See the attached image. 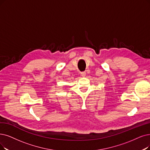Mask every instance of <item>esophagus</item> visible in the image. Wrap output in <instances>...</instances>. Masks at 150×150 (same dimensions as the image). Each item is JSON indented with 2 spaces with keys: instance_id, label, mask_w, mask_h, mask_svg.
Segmentation results:
<instances>
[{
  "instance_id": "34e87169",
  "label": "esophagus",
  "mask_w": 150,
  "mask_h": 150,
  "mask_svg": "<svg viewBox=\"0 0 150 150\" xmlns=\"http://www.w3.org/2000/svg\"><path fill=\"white\" fill-rule=\"evenodd\" d=\"M81 76H82V77H85L86 75V72H82V73H81Z\"/></svg>"
}]
</instances>
